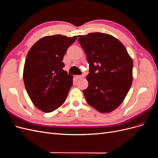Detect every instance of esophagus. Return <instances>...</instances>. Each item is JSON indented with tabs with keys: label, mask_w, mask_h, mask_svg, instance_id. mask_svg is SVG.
Returning a JSON list of instances; mask_svg holds the SVG:
<instances>
[{
	"label": "esophagus",
	"mask_w": 158,
	"mask_h": 158,
	"mask_svg": "<svg viewBox=\"0 0 158 158\" xmlns=\"http://www.w3.org/2000/svg\"><path fill=\"white\" fill-rule=\"evenodd\" d=\"M84 77V76L83 75H78V76H76V78H77L78 79H82Z\"/></svg>",
	"instance_id": "34e87169"
}]
</instances>
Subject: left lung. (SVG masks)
Wrapping results in <instances>:
<instances>
[{
  "mask_svg": "<svg viewBox=\"0 0 158 158\" xmlns=\"http://www.w3.org/2000/svg\"><path fill=\"white\" fill-rule=\"evenodd\" d=\"M89 66L88 88L83 90L87 103L107 113L125 99L132 82L133 61L122 43L107 33L78 35Z\"/></svg>",
  "mask_w": 158,
  "mask_h": 158,
  "instance_id": "1",
  "label": "left lung"
}]
</instances>
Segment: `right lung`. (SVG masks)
Masks as SVG:
<instances>
[{"label": "right lung", "mask_w": 158, "mask_h": 158, "mask_svg": "<svg viewBox=\"0 0 158 158\" xmlns=\"http://www.w3.org/2000/svg\"><path fill=\"white\" fill-rule=\"evenodd\" d=\"M77 39L54 35L42 37L27 55L23 78L27 93L34 106L50 113L64 103L73 76L63 70V57Z\"/></svg>", "instance_id": "right-lung-1"}]
</instances>
